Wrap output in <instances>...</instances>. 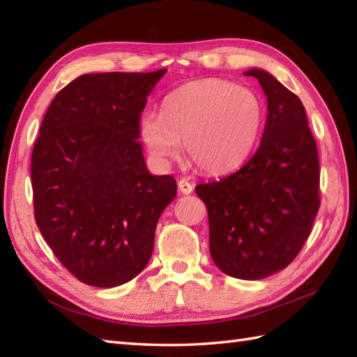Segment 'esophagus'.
I'll use <instances>...</instances> for the list:
<instances>
[{"label": "esophagus", "mask_w": 357, "mask_h": 357, "mask_svg": "<svg viewBox=\"0 0 357 357\" xmlns=\"http://www.w3.org/2000/svg\"><path fill=\"white\" fill-rule=\"evenodd\" d=\"M178 188L183 195H190L193 192V185L188 183L187 179H179L178 181Z\"/></svg>", "instance_id": "34e87169"}]
</instances>
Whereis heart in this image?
<instances>
[{"label": "heart", "instance_id": "heart-1", "mask_svg": "<svg viewBox=\"0 0 357 357\" xmlns=\"http://www.w3.org/2000/svg\"><path fill=\"white\" fill-rule=\"evenodd\" d=\"M264 105L252 89L225 79H201L164 100L162 113L144 112L138 132L158 164L188 159L207 173H224L245 161L259 138Z\"/></svg>", "mask_w": 357, "mask_h": 357}]
</instances>
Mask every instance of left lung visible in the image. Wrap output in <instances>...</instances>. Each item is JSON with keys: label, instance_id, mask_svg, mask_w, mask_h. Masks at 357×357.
Returning a JSON list of instances; mask_svg holds the SVG:
<instances>
[{"label": "left lung", "instance_id": "obj_1", "mask_svg": "<svg viewBox=\"0 0 357 357\" xmlns=\"http://www.w3.org/2000/svg\"><path fill=\"white\" fill-rule=\"evenodd\" d=\"M267 96L259 149L238 172L195 187L208 211L210 255L225 275L256 280L290 265L310 236L319 156L304 105L268 72L252 69Z\"/></svg>", "mask_w": 357, "mask_h": 357}]
</instances>
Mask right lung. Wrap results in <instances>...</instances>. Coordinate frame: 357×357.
Returning <instances> with one entry per match:
<instances>
[{
    "label": "right lung",
    "mask_w": 357,
    "mask_h": 357,
    "mask_svg": "<svg viewBox=\"0 0 357 357\" xmlns=\"http://www.w3.org/2000/svg\"><path fill=\"white\" fill-rule=\"evenodd\" d=\"M165 72L81 75L41 123L30 164L35 221L58 261L87 285L138 276L176 196L173 176L149 173L138 141L147 96Z\"/></svg>",
    "instance_id": "obj_1"
}]
</instances>
